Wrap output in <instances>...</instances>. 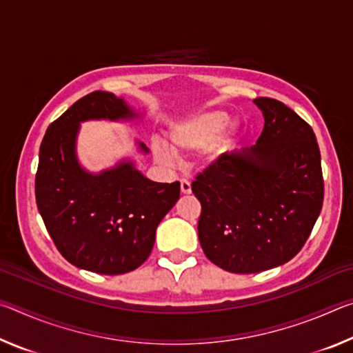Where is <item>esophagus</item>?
<instances>
[{"label":"esophagus","instance_id":"obj_1","mask_svg":"<svg viewBox=\"0 0 353 353\" xmlns=\"http://www.w3.org/2000/svg\"><path fill=\"white\" fill-rule=\"evenodd\" d=\"M181 191L183 194L191 193V183L187 181V179H182V181H181Z\"/></svg>","mask_w":353,"mask_h":353}]
</instances>
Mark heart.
Instances as JSON below:
<instances>
[{"instance_id":"1","label":"heart","mask_w":353,"mask_h":353,"mask_svg":"<svg viewBox=\"0 0 353 353\" xmlns=\"http://www.w3.org/2000/svg\"><path fill=\"white\" fill-rule=\"evenodd\" d=\"M243 137V129L236 121H232L229 112L210 109L193 113L172 124L168 140L170 148L179 157H190L207 151L208 162L216 163L238 148ZM155 157L162 162H170L171 154L163 143H155Z\"/></svg>"}]
</instances>
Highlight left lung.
I'll list each match as a JSON object with an SVG mask.
<instances>
[{
	"instance_id": "1",
	"label": "left lung",
	"mask_w": 353,
	"mask_h": 353,
	"mask_svg": "<svg viewBox=\"0 0 353 353\" xmlns=\"http://www.w3.org/2000/svg\"><path fill=\"white\" fill-rule=\"evenodd\" d=\"M265 126L196 177L201 248L224 271L252 274L290 261L305 244L324 201L321 152L312 126L283 103L256 98Z\"/></svg>"
}]
</instances>
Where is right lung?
<instances>
[{"instance_id": "obj_1", "label": "right lung", "mask_w": 353, "mask_h": 353, "mask_svg": "<svg viewBox=\"0 0 353 353\" xmlns=\"http://www.w3.org/2000/svg\"><path fill=\"white\" fill-rule=\"evenodd\" d=\"M141 117L123 98L93 92L51 123L41 140L37 208L59 252L81 270L117 276L141 266L152 250L157 225L181 196V183L149 181L132 160L94 174L77 159L81 123ZM137 146L149 152L145 143Z\"/></svg>"}]
</instances>
